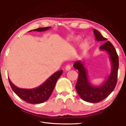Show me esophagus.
<instances>
[{
	"instance_id": "34e87169",
	"label": "esophagus",
	"mask_w": 126,
	"mask_h": 126,
	"mask_svg": "<svg viewBox=\"0 0 126 126\" xmlns=\"http://www.w3.org/2000/svg\"><path fill=\"white\" fill-rule=\"evenodd\" d=\"M65 70H66V71H69V70L71 69V65H69V64L67 65H66L65 68Z\"/></svg>"
}]
</instances>
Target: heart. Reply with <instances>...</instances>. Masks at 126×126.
Returning <instances> with one entry per match:
<instances>
[{"label": "heart", "mask_w": 126, "mask_h": 126, "mask_svg": "<svg viewBox=\"0 0 126 126\" xmlns=\"http://www.w3.org/2000/svg\"><path fill=\"white\" fill-rule=\"evenodd\" d=\"M88 42L85 41L84 42V43L83 44V47L86 48V47H88Z\"/></svg>", "instance_id": "heart-1"}]
</instances>
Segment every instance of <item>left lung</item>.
<instances>
[{"instance_id":"1","label":"left lung","mask_w":126,"mask_h":126,"mask_svg":"<svg viewBox=\"0 0 126 126\" xmlns=\"http://www.w3.org/2000/svg\"><path fill=\"white\" fill-rule=\"evenodd\" d=\"M93 33L97 41H106L107 39L96 29H93ZM99 49L107 52L112 67L110 76L100 86H95L91 83L88 79V72L82 62L76 61L73 64V67L79 72L76 85V91L83 100L91 103H98L107 97L114 90L117 82L119 59L116 49L110 41L106 42Z\"/></svg>"}]
</instances>
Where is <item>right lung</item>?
<instances>
[{
	"label": "right lung",
	"instance_id": "1",
	"mask_svg": "<svg viewBox=\"0 0 126 126\" xmlns=\"http://www.w3.org/2000/svg\"><path fill=\"white\" fill-rule=\"evenodd\" d=\"M51 28V27L39 28L36 29L32 30V31L43 32L46 31L48 29ZM63 73V71H57L52 74L45 82L40 85L37 88L32 89H24L20 88L13 83L9 79V84L11 86L12 90L23 101L27 103L31 104H38L43 103L49 99L52 94L53 89L54 88L55 85L58 79L60 77Z\"/></svg>",
	"mask_w": 126,
	"mask_h": 126
}]
</instances>
